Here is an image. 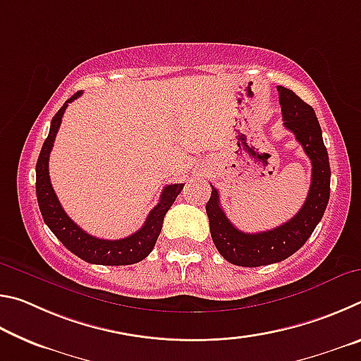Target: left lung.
Returning a JSON list of instances; mask_svg holds the SVG:
<instances>
[{
	"instance_id": "1",
	"label": "left lung",
	"mask_w": 361,
	"mask_h": 361,
	"mask_svg": "<svg viewBox=\"0 0 361 361\" xmlns=\"http://www.w3.org/2000/svg\"><path fill=\"white\" fill-rule=\"evenodd\" d=\"M279 102L282 106L283 126L295 133L299 145L312 164L309 194L305 202L290 221L276 229L247 234L234 228L219 205L218 189L212 185L210 200L205 205L210 219V232L219 255L231 264L243 267L267 266L288 258L301 248L320 223L329 200L328 151L314 108L302 102L290 89L279 85Z\"/></svg>"
}]
</instances>
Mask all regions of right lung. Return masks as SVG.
I'll use <instances>...</instances> for the list:
<instances>
[{
  "mask_svg": "<svg viewBox=\"0 0 361 361\" xmlns=\"http://www.w3.org/2000/svg\"><path fill=\"white\" fill-rule=\"evenodd\" d=\"M81 90L76 92L71 99L63 103V106L59 109L57 114L51 121V130L46 142L42 143L38 162H36V197L41 210L42 219L49 226V229L54 232V235L63 243V245L75 253L79 258L90 262V264H103V266H127L135 264V262L145 259L152 248L156 245V240L161 234L164 216L173 205L176 195L181 192L183 183L169 185L162 189L159 204L149 212L145 224L132 235L124 237L119 240H106L99 239L87 234L73 219L66 215L63 207L60 205L56 191L51 185L49 178V154H51L59 127L62 124V118L68 103L81 97Z\"/></svg>",
  "mask_w": 361,
  "mask_h": 361,
  "instance_id": "add662e5",
  "label": "right lung"
}]
</instances>
